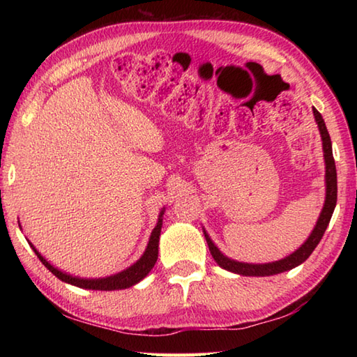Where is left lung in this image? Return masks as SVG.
<instances>
[{
  "label": "left lung",
  "mask_w": 357,
  "mask_h": 357,
  "mask_svg": "<svg viewBox=\"0 0 357 357\" xmlns=\"http://www.w3.org/2000/svg\"><path fill=\"white\" fill-rule=\"evenodd\" d=\"M313 113H314L316 123H317V127H319V132L322 136V147H324V158H325V183H327V196H325L322 213H321L319 219H317L314 230L312 231L310 238L304 242V244H302V247L296 250L293 255L287 256L285 259L270 262V264H244V262L229 259V257L219 252L218 247L208 238V234L204 231V234H206L208 248H210V253H211V256H213V259L218 262L219 267H222V268L233 271V273H238V275H244V276L278 275V273H282V271L298 267L299 264L308 259V256L313 253V250L317 247V244H319V241L322 239L325 230H327L333 211H335V207H336L337 174H336V164H335V158H333L331 139H330V135L327 130V126H325L324 118L319 112L313 109Z\"/></svg>",
  "instance_id": "8db88e82"
}]
</instances>
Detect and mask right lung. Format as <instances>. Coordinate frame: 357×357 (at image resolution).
I'll use <instances>...</instances> for the list:
<instances>
[{"mask_svg":"<svg viewBox=\"0 0 357 357\" xmlns=\"http://www.w3.org/2000/svg\"><path fill=\"white\" fill-rule=\"evenodd\" d=\"M162 215H164V210L161 211V215H159L158 219V224L151 231V236L149 241V245L146 248V252L141 256V259L133 264L132 267H128L127 270L118 273V275H113L109 278H102V279H81V278H73L70 275H66V273L59 271L58 268L53 267L47 261L44 259V257L36 252V248L30 244V247L33 248L35 255L40 257V261L47 267L49 271H52L53 275H55L58 279H61L63 282L67 284H72L75 287H79V288H87V290H102V291H107V290H121V288H128L135 284H138L139 280H142L149 275V271L155 267L156 259H158V244H159V234H161V227H162Z\"/></svg>","mask_w":357,"mask_h":357,"instance_id":"add662e5","label":"right lung"}]
</instances>
